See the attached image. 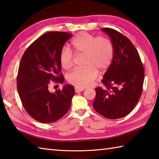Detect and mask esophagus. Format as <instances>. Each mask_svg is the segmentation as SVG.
I'll use <instances>...</instances> for the list:
<instances>
[{
    "label": "esophagus",
    "mask_w": 159,
    "mask_h": 159,
    "mask_svg": "<svg viewBox=\"0 0 159 159\" xmlns=\"http://www.w3.org/2000/svg\"><path fill=\"white\" fill-rule=\"evenodd\" d=\"M83 90H84V88H83L75 87V92H76V93H80V92H82Z\"/></svg>",
    "instance_id": "obj_1"
}]
</instances>
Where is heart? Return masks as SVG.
Returning a JSON list of instances; mask_svg holds the SVG:
<instances>
[{"label": "heart", "mask_w": 159, "mask_h": 159, "mask_svg": "<svg viewBox=\"0 0 159 159\" xmlns=\"http://www.w3.org/2000/svg\"><path fill=\"white\" fill-rule=\"evenodd\" d=\"M71 45L76 55L85 54V66L75 69L67 76V80L76 87L85 88L96 79L98 70L105 71L111 65L114 57V46L107 36H96L87 32H80L75 36ZM74 54L64 46L60 52V62L67 69L73 65Z\"/></svg>", "instance_id": "obj_1"}]
</instances>
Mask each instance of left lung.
<instances>
[{
    "label": "left lung",
    "instance_id": "1",
    "mask_svg": "<svg viewBox=\"0 0 159 159\" xmlns=\"http://www.w3.org/2000/svg\"><path fill=\"white\" fill-rule=\"evenodd\" d=\"M102 31L108 35L114 46L111 65L102 83L106 88H95L94 109L109 119L127 116L140 98L144 70L140 57L134 45L124 35L110 28Z\"/></svg>",
    "mask_w": 159,
    "mask_h": 159
}]
</instances>
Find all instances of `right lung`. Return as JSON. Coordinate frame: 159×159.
<instances>
[{"label": "right lung", "instance_id": "obj_1", "mask_svg": "<svg viewBox=\"0 0 159 159\" xmlns=\"http://www.w3.org/2000/svg\"><path fill=\"white\" fill-rule=\"evenodd\" d=\"M72 36L66 32L52 31L42 35L24 53L17 77V90L24 108L37 121H57L68 111L75 94L73 85L50 93L52 82L62 83L60 52Z\"/></svg>", "mask_w": 159, "mask_h": 159}]
</instances>
